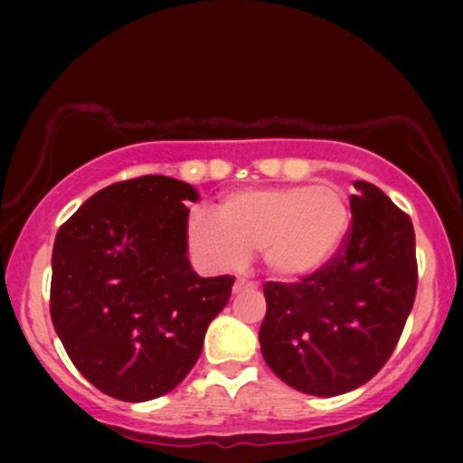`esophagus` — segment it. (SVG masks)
I'll list each match as a JSON object with an SVG mask.
<instances>
[{
	"label": "esophagus",
	"mask_w": 463,
	"mask_h": 463,
	"mask_svg": "<svg viewBox=\"0 0 463 463\" xmlns=\"http://www.w3.org/2000/svg\"><path fill=\"white\" fill-rule=\"evenodd\" d=\"M246 284H249V282H246V278H238L236 284H233V293H240V290H242Z\"/></svg>",
	"instance_id": "34e87169"
}]
</instances>
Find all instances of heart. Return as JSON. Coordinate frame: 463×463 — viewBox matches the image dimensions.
Wrapping results in <instances>:
<instances>
[{"mask_svg": "<svg viewBox=\"0 0 463 463\" xmlns=\"http://www.w3.org/2000/svg\"><path fill=\"white\" fill-rule=\"evenodd\" d=\"M217 217L195 211L187 238L202 261L236 269L261 250L269 274L299 280L326 265L350 230V206L335 185L250 187L227 194Z\"/></svg>", "mask_w": 463, "mask_h": 463, "instance_id": "b5f03b06", "label": "heart"}]
</instances>
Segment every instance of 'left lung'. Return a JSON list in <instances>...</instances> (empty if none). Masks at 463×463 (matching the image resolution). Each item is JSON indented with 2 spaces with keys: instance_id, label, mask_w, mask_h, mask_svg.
Segmentation results:
<instances>
[{
  "instance_id": "obj_1",
  "label": "left lung",
  "mask_w": 463,
  "mask_h": 463,
  "mask_svg": "<svg viewBox=\"0 0 463 463\" xmlns=\"http://www.w3.org/2000/svg\"><path fill=\"white\" fill-rule=\"evenodd\" d=\"M352 227L325 268L268 282L259 328L265 363L290 388L339 396L388 363L417 293L415 232L382 189L354 181Z\"/></svg>"
}]
</instances>
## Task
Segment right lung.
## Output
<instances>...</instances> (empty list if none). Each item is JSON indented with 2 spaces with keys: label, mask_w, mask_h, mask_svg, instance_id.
I'll list each match as a JSON object with an SVG mask.
<instances>
[{
  "label": "right lung",
  "mask_w": 463,
  "mask_h": 463,
  "mask_svg": "<svg viewBox=\"0 0 463 463\" xmlns=\"http://www.w3.org/2000/svg\"><path fill=\"white\" fill-rule=\"evenodd\" d=\"M195 187L162 175L113 183L61 225L50 316L81 375L103 394L145 402L194 369L233 276L200 278L187 259Z\"/></svg>",
  "instance_id": "right-lung-1"
}]
</instances>
